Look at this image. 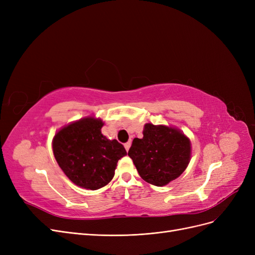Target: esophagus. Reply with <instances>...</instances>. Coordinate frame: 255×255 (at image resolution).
I'll use <instances>...</instances> for the list:
<instances>
[{
    "instance_id": "34e87169",
    "label": "esophagus",
    "mask_w": 255,
    "mask_h": 255,
    "mask_svg": "<svg viewBox=\"0 0 255 255\" xmlns=\"http://www.w3.org/2000/svg\"><path fill=\"white\" fill-rule=\"evenodd\" d=\"M130 144H132V143H130V141H128V142H126V143H125V148H126V150H127V151H128V150H129V148H130Z\"/></svg>"
}]
</instances>
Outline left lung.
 Here are the masks:
<instances>
[{
  "mask_svg": "<svg viewBox=\"0 0 255 255\" xmlns=\"http://www.w3.org/2000/svg\"><path fill=\"white\" fill-rule=\"evenodd\" d=\"M128 154L142 180L164 186L186 169L190 141L179 129L146 123L143 137L134 138Z\"/></svg>",
  "mask_w": 255,
  "mask_h": 255,
  "instance_id": "left-lung-1",
  "label": "left lung"
}]
</instances>
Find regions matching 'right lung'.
<instances>
[{"instance_id":"obj_1","label":"right lung","mask_w":255,"mask_h":255,"mask_svg":"<svg viewBox=\"0 0 255 255\" xmlns=\"http://www.w3.org/2000/svg\"><path fill=\"white\" fill-rule=\"evenodd\" d=\"M104 123L85 118L61 128L53 139V153L61 170L75 185L96 190L109 184L127 151L102 135Z\"/></svg>"}]
</instances>
